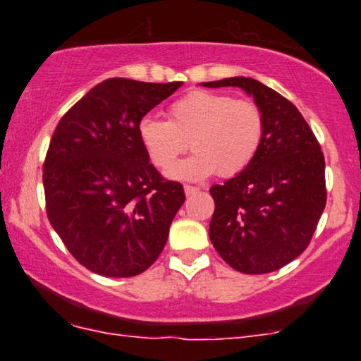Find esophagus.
<instances>
[{"label":"esophagus","instance_id":"34e87169","mask_svg":"<svg viewBox=\"0 0 361 361\" xmlns=\"http://www.w3.org/2000/svg\"><path fill=\"white\" fill-rule=\"evenodd\" d=\"M184 192H185V195H192V194H195V192H199V187L184 185Z\"/></svg>","mask_w":361,"mask_h":361}]
</instances>
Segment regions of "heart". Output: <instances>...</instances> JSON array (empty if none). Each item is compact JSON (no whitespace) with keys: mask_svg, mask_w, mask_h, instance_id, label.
Listing matches in <instances>:
<instances>
[{"mask_svg":"<svg viewBox=\"0 0 361 361\" xmlns=\"http://www.w3.org/2000/svg\"><path fill=\"white\" fill-rule=\"evenodd\" d=\"M137 135L157 169L167 171L189 144L195 154L172 168V179L200 180L214 174L238 176L258 154L264 115L251 100L226 93L194 90L167 108V120L141 118Z\"/></svg>","mask_w":361,"mask_h":361,"instance_id":"heart-1","label":"heart"}]
</instances>
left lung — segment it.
<instances>
[{
	"label": "left lung",
	"mask_w": 361,
	"mask_h": 361,
	"mask_svg": "<svg viewBox=\"0 0 361 361\" xmlns=\"http://www.w3.org/2000/svg\"><path fill=\"white\" fill-rule=\"evenodd\" d=\"M200 85L240 87L264 115V137L253 162L210 189L215 200L212 245L240 273L278 271L307 248L327 202L317 137L288 98L255 78Z\"/></svg>",
	"instance_id": "1"
}]
</instances>
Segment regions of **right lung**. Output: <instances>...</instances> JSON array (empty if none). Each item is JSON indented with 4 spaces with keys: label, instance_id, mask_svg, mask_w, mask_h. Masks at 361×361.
<instances>
[{
    "label": "right lung",
    "instance_id": "right-lung-1",
    "mask_svg": "<svg viewBox=\"0 0 361 361\" xmlns=\"http://www.w3.org/2000/svg\"><path fill=\"white\" fill-rule=\"evenodd\" d=\"M180 85L108 78L54 131L42 174L47 216L73 258L93 273L131 278L164 248L185 194L151 164L137 125Z\"/></svg>",
    "mask_w": 361,
    "mask_h": 361
}]
</instances>
